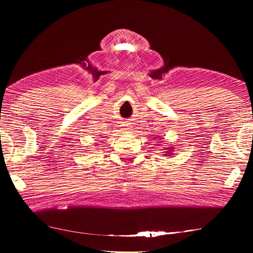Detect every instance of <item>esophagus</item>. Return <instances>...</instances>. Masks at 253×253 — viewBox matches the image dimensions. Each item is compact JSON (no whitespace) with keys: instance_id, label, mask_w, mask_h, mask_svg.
Segmentation results:
<instances>
[{"instance_id":"34e87169","label":"esophagus","mask_w":253,"mask_h":253,"mask_svg":"<svg viewBox=\"0 0 253 253\" xmlns=\"http://www.w3.org/2000/svg\"><path fill=\"white\" fill-rule=\"evenodd\" d=\"M124 125H125V128H124V132H128L129 131V129H130V126L128 125V123H126V124H124Z\"/></svg>"}]
</instances>
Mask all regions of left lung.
<instances>
[{
  "instance_id": "left-lung-1",
  "label": "left lung",
  "mask_w": 253,
  "mask_h": 253,
  "mask_svg": "<svg viewBox=\"0 0 253 253\" xmlns=\"http://www.w3.org/2000/svg\"><path fill=\"white\" fill-rule=\"evenodd\" d=\"M168 152H169V151H168Z\"/></svg>"
}]
</instances>
